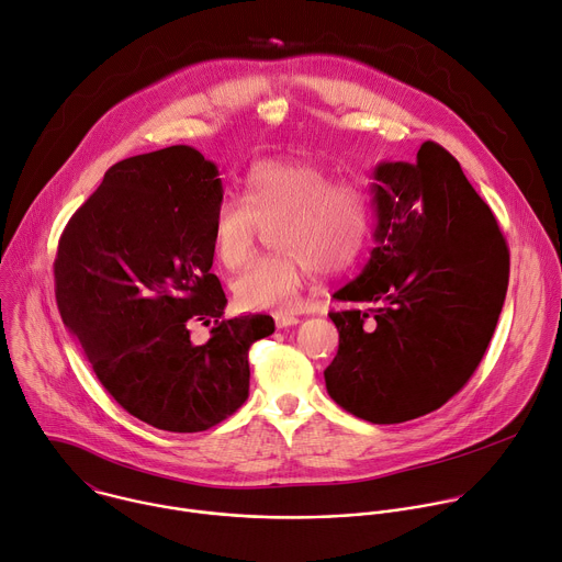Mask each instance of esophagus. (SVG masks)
Returning <instances> with one entry per match:
<instances>
[{
	"mask_svg": "<svg viewBox=\"0 0 562 562\" xmlns=\"http://www.w3.org/2000/svg\"><path fill=\"white\" fill-rule=\"evenodd\" d=\"M300 323V317L291 315V313H276V325L278 329H286V327H293Z\"/></svg>",
	"mask_w": 562,
	"mask_h": 562,
	"instance_id": "1",
	"label": "esophagus"
}]
</instances>
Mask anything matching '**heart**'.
Returning a JSON list of instances; mask_svg holds the SVG:
<instances>
[{
  "mask_svg": "<svg viewBox=\"0 0 562 562\" xmlns=\"http://www.w3.org/2000/svg\"><path fill=\"white\" fill-rule=\"evenodd\" d=\"M260 224H280L282 254L256 260L233 282V293L247 308L286 313L302 304L311 269L340 273L356 262L371 206L360 187L334 182L315 165L262 159L247 173L243 200L222 198L213 211L211 243L222 267L237 271L249 262Z\"/></svg>",
  "mask_w": 562,
  "mask_h": 562,
  "instance_id": "1",
  "label": "heart"
}]
</instances>
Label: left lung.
Wrapping results in <instances>:
<instances>
[{"mask_svg": "<svg viewBox=\"0 0 562 562\" xmlns=\"http://www.w3.org/2000/svg\"><path fill=\"white\" fill-rule=\"evenodd\" d=\"M375 243L334 293L340 345L325 369L336 403L373 425L440 409L483 360L509 282V249L458 159L425 142L416 162L373 171ZM358 303H369L360 310Z\"/></svg>", "mask_w": 562, "mask_h": 562, "instance_id": "1", "label": "left lung"}]
</instances>
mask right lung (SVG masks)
<instances>
[{
	"instance_id": "add662e5",
	"label": "right lung",
	"mask_w": 562,
	"mask_h": 562,
	"mask_svg": "<svg viewBox=\"0 0 562 562\" xmlns=\"http://www.w3.org/2000/svg\"><path fill=\"white\" fill-rule=\"evenodd\" d=\"M217 167L191 146L113 165L68 220L53 265L66 329L137 420L173 434L215 427L249 397V349L271 315L224 317L211 217ZM212 327L204 346L190 325Z\"/></svg>"
}]
</instances>
